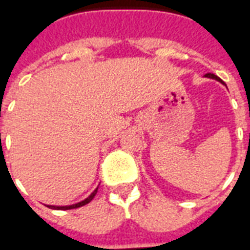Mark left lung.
I'll return each instance as SVG.
<instances>
[{
    "instance_id": "left-lung-1",
    "label": "left lung",
    "mask_w": 250,
    "mask_h": 250,
    "mask_svg": "<svg viewBox=\"0 0 250 250\" xmlns=\"http://www.w3.org/2000/svg\"><path fill=\"white\" fill-rule=\"evenodd\" d=\"M205 77H208V78H211V79H215V81H218V82L223 83V84H224V82H223V81H222V79L219 78V77H216V75L211 74V73H208V74L205 75Z\"/></svg>"
}]
</instances>
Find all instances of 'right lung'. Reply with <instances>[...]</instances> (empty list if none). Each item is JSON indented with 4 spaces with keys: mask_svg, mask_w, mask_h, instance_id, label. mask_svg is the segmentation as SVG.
Listing matches in <instances>:
<instances>
[{
    "mask_svg": "<svg viewBox=\"0 0 250 250\" xmlns=\"http://www.w3.org/2000/svg\"><path fill=\"white\" fill-rule=\"evenodd\" d=\"M96 193H98V188H96V189H95V190L92 191V193H91L86 199H83V201H81V202H78V204L69 205V206H52V205H46V206H48L49 208H55V210H71V208H81V206H84V205H87L88 202H91Z\"/></svg>",
    "mask_w": 250,
    "mask_h": 250,
    "instance_id": "right-lung-1",
    "label": "right lung"
}]
</instances>
